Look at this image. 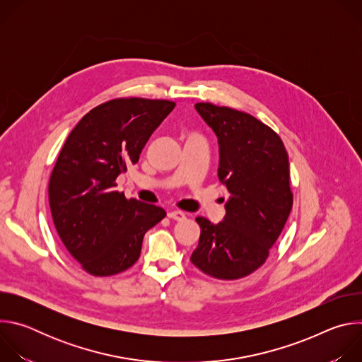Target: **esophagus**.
Instances as JSON below:
<instances>
[{
    "instance_id": "obj_1",
    "label": "esophagus",
    "mask_w": 362,
    "mask_h": 362,
    "mask_svg": "<svg viewBox=\"0 0 362 362\" xmlns=\"http://www.w3.org/2000/svg\"><path fill=\"white\" fill-rule=\"evenodd\" d=\"M168 216L175 221H183L186 218L185 212H182V211H170V212H168Z\"/></svg>"
}]
</instances>
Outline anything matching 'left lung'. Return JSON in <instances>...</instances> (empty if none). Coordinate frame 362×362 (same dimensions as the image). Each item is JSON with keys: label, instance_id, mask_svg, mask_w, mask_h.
I'll return each mask as SVG.
<instances>
[{"label": "left lung", "instance_id": "obj_1", "mask_svg": "<svg viewBox=\"0 0 362 362\" xmlns=\"http://www.w3.org/2000/svg\"><path fill=\"white\" fill-rule=\"evenodd\" d=\"M194 107L218 136V176L229 199L218 225L196 218L200 238L190 261L212 278L239 279L265 264L291 214L288 153L269 126L247 113L212 103Z\"/></svg>", "mask_w": 362, "mask_h": 362}]
</instances>
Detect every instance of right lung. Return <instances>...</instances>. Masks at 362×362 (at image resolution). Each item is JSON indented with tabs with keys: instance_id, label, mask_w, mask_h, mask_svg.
<instances>
[{
	"instance_id": "1",
	"label": "right lung",
	"mask_w": 362,
	"mask_h": 362,
	"mask_svg": "<svg viewBox=\"0 0 362 362\" xmlns=\"http://www.w3.org/2000/svg\"><path fill=\"white\" fill-rule=\"evenodd\" d=\"M169 100L115 98L90 110L69 134L49 176V209L60 239L94 276L136 264L144 233L166 212L126 199L116 179L139 162L151 133L175 109Z\"/></svg>"
}]
</instances>
